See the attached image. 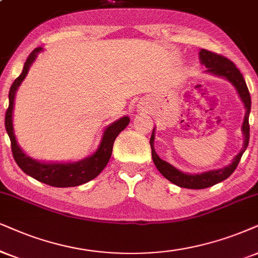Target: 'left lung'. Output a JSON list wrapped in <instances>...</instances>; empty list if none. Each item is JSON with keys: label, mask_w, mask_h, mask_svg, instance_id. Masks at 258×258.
Returning <instances> with one entry per match:
<instances>
[{"label": "left lung", "mask_w": 258, "mask_h": 258, "mask_svg": "<svg viewBox=\"0 0 258 258\" xmlns=\"http://www.w3.org/2000/svg\"><path fill=\"white\" fill-rule=\"evenodd\" d=\"M199 58H200L201 64H204L207 68L205 73L213 75V76L221 77L224 80L229 81V82L237 90L238 95H239L240 100L243 101L244 107H245V115H244V120L242 123V132L244 136L243 148L238 152L237 156H234L232 162L230 163L226 167L220 169H214V170H208L200 172V174H188V172L181 171L180 169L175 168L170 163L163 159L157 155L155 151V128H153L151 138H150V145H151V152H152V159L155 163L156 168L158 171L178 187L188 188V189H204L212 187V185L219 183V182L226 180L232 172L236 170L238 163H239L240 158H242L243 153L249 145V137H250V126H249V114L251 109V97L249 89H247L245 80H244L243 75L240 71L237 69L236 65L227 58L221 57L219 54L213 53L207 50H200L199 52Z\"/></svg>", "instance_id": "1"}]
</instances>
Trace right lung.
Masks as SVG:
<instances>
[{"label":"right lung","mask_w":258,"mask_h":258,"mask_svg":"<svg viewBox=\"0 0 258 258\" xmlns=\"http://www.w3.org/2000/svg\"><path fill=\"white\" fill-rule=\"evenodd\" d=\"M42 51V47H37L29 54L27 60L25 61L24 69L12 84L9 90V107L6 113V130L12 142V151L15 162L18 163L21 170L31 177L35 178L42 183L52 185V187L65 188L76 187L83 183H87L99 176V174L106 168L109 162L113 151L114 140L119 136V133L126 128L130 123V118L127 115L122 116L108 125L102 133V138L95 152L91 153L88 157L75 162H42L29 157L26 152L20 148L16 140L13 125V110H14V100L16 91L21 86L22 81L27 76L29 68L37 59L38 53Z\"/></svg>","instance_id":"add662e5"}]
</instances>
